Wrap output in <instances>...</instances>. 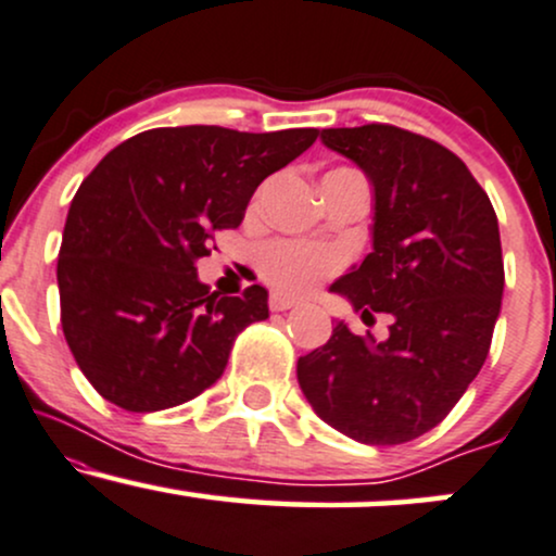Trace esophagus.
Returning <instances> with one entry per match:
<instances>
[{"instance_id":"34e87169","label":"esophagus","mask_w":556,"mask_h":556,"mask_svg":"<svg viewBox=\"0 0 556 556\" xmlns=\"http://www.w3.org/2000/svg\"><path fill=\"white\" fill-rule=\"evenodd\" d=\"M295 305H300L298 300H292V298H287V295H279V292H274V295L269 298L271 311H290V307H295Z\"/></svg>"}]
</instances>
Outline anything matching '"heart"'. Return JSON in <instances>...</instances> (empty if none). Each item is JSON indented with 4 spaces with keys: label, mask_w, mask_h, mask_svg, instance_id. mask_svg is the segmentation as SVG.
<instances>
[{
    "label": "heart",
    "mask_w": 556,
    "mask_h": 556,
    "mask_svg": "<svg viewBox=\"0 0 556 556\" xmlns=\"http://www.w3.org/2000/svg\"><path fill=\"white\" fill-rule=\"evenodd\" d=\"M337 266V251L313 243H295V240H277V243L264 245L258 253L261 277L277 290L292 292V295L313 290Z\"/></svg>",
    "instance_id": "obj_1"
}]
</instances>
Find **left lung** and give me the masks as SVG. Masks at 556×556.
<instances>
[{
	"instance_id": "left-lung-1",
	"label": "left lung",
	"mask_w": 556,
	"mask_h": 556,
	"mask_svg": "<svg viewBox=\"0 0 556 556\" xmlns=\"http://www.w3.org/2000/svg\"><path fill=\"white\" fill-rule=\"evenodd\" d=\"M320 142L372 186V251L329 290L363 318L391 313L388 339L337 320L298 359L313 412L367 445L430 432L479 376L503 303L497 214L464 160L399 126L324 129Z\"/></svg>"
}]
</instances>
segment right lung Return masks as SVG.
Returning a JSON list of instances; mask_svg holds the SVG:
<instances>
[{
  "instance_id": "add662e5",
  "label": "right lung",
  "mask_w": 556,
  "mask_h": 556,
  "mask_svg": "<svg viewBox=\"0 0 556 556\" xmlns=\"http://www.w3.org/2000/svg\"><path fill=\"white\" fill-rule=\"evenodd\" d=\"M316 137L168 126L100 160L72 199L56 264L64 339L100 396L144 414L217 383L238 333L269 318V292L219 298L197 261Z\"/></svg>"
}]
</instances>
